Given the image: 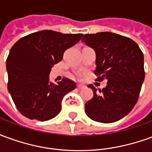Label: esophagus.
<instances>
[{
	"label": "esophagus",
	"instance_id": "1",
	"mask_svg": "<svg viewBox=\"0 0 152 152\" xmlns=\"http://www.w3.org/2000/svg\"><path fill=\"white\" fill-rule=\"evenodd\" d=\"M77 88H78L79 89H84V88H86V86H82V85H77Z\"/></svg>",
	"mask_w": 152,
	"mask_h": 152
}]
</instances>
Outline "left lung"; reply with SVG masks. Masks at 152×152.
Returning <instances> with one entry per match:
<instances>
[{"mask_svg":"<svg viewBox=\"0 0 152 152\" xmlns=\"http://www.w3.org/2000/svg\"><path fill=\"white\" fill-rule=\"evenodd\" d=\"M81 41L95 51L97 80L107 81L99 91L89 86L94 97L85 105L86 115L97 122H115L137 102L145 77L143 53L135 41L110 31L84 35Z\"/></svg>","mask_w":152,"mask_h":152,"instance_id":"8db88e82","label":"left lung"}]
</instances>
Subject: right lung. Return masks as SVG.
Masks as SVG:
<instances>
[{
	"label": "right lung",
	"instance_id": "1",
	"mask_svg": "<svg viewBox=\"0 0 152 152\" xmlns=\"http://www.w3.org/2000/svg\"><path fill=\"white\" fill-rule=\"evenodd\" d=\"M82 36L43 30L19 39L12 46L6 59L8 90L22 115L45 121L59 113L63 97L76 85L67 78L50 82V71Z\"/></svg>",
	"mask_w": 152,
	"mask_h": 152
}]
</instances>
